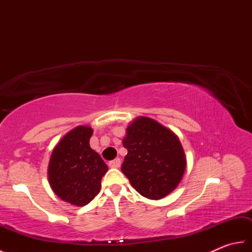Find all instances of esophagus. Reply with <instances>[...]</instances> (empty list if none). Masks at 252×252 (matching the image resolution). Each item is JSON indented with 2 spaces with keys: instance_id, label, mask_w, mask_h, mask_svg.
<instances>
[{
  "instance_id": "1",
  "label": "esophagus",
  "mask_w": 252,
  "mask_h": 252,
  "mask_svg": "<svg viewBox=\"0 0 252 252\" xmlns=\"http://www.w3.org/2000/svg\"><path fill=\"white\" fill-rule=\"evenodd\" d=\"M108 164H109V167H110V168H115V169H117V168H119V167H120V164H121V160H120L119 158H116V159H114V160H111V161H110Z\"/></svg>"
}]
</instances>
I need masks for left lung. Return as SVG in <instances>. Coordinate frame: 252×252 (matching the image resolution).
I'll list each match as a JSON object with an SVG mask.
<instances>
[{"label":"left lung","mask_w":252,"mask_h":252,"mask_svg":"<svg viewBox=\"0 0 252 252\" xmlns=\"http://www.w3.org/2000/svg\"><path fill=\"white\" fill-rule=\"evenodd\" d=\"M123 146L127 149L121 170L137 192L161 199L179 185L186 158L179 137L147 117H138L126 127Z\"/></svg>","instance_id":"obj_1"}]
</instances>
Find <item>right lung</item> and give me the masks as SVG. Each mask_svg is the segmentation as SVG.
Masks as SVG:
<instances>
[{
    "instance_id": "1",
    "label": "right lung",
    "mask_w": 252,
    "mask_h": 252,
    "mask_svg": "<svg viewBox=\"0 0 252 252\" xmlns=\"http://www.w3.org/2000/svg\"><path fill=\"white\" fill-rule=\"evenodd\" d=\"M92 134L90 126L74 127L53 149L50 159L49 182L53 191L73 206L92 201L108 171L104 160L90 146Z\"/></svg>"
}]
</instances>
